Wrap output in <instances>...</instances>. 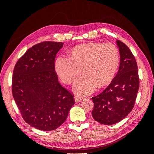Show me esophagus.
<instances>
[{
	"instance_id": "obj_1",
	"label": "esophagus",
	"mask_w": 154,
	"mask_h": 154,
	"mask_svg": "<svg viewBox=\"0 0 154 154\" xmlns=\"http://www.w3.org/2000/svg\"><path fill=\"white\" fill-rule=\"evenodd\" d=\"M74 100H75V102H76V103H78V102H80V101L82 100V97L76 96L75 97H74Z\"/></svg>"
}]
</instances>
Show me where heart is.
Returning <instances> with one entry per match:
<instances>
[{"label": "heart", "instance_id": "heart-1", "mask_svg": "<svg viewBox=\"0 0 154 154\" xmlns=\"http://www.w3.org/2000/svg\"><path fill=\"white\" fill-rule=\"evenodd\" d=\"M118 48L111 43L88 42L74 46L70 57H58L55 69L61 80L69 85L82 72L83 75L75 82L73 89L80 95L88 94L96 87H105L112 80L119 67Z\"/></svg>", "mask_w": 154, "mask_h": 154}]
</instances>
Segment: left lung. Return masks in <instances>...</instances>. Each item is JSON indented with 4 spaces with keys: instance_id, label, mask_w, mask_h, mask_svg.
Returning <instances> with one entry per match:
<instances>
[{
    "instance_id": "obj_1",
    "label": "left lung",
    "mask_w": 154,
    "mask_h": 154,
    "mask_svg": "<svg viewBox=\"0 0 154 154\" xmlns=\"http://www.w3.org/2000/svg\"><path fill=\"white\" fill-rule=\"evenodd\" d=\"M120 54L118 72L109 85L92 97V116L96 122L114 125L127 117L133 109L139 87L136 60L128 46L116 40Z\"/></svg>"
}]
</instances>
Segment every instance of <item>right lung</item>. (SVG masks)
I'll use <instances>...</instances> for the list:
<instances>
[{
    "label": "right lung",
    "instance_id": "add662e5",
    "mask_svg": "<svg viewBox=\"0 0 154 154\" xmlns=\"http://www.w3.org/2000/svg\"><path fill=\"white\" fill-rule=\"evenodd\" d=\"M63 43L43 42L29 48L13 70L12 94L25 122L50 131L66 120L74 104L71 92L58 82L55 58Z\"/></svg>",
    "mask_w": 154,
    "mask_h": 154
}]
</instances>
